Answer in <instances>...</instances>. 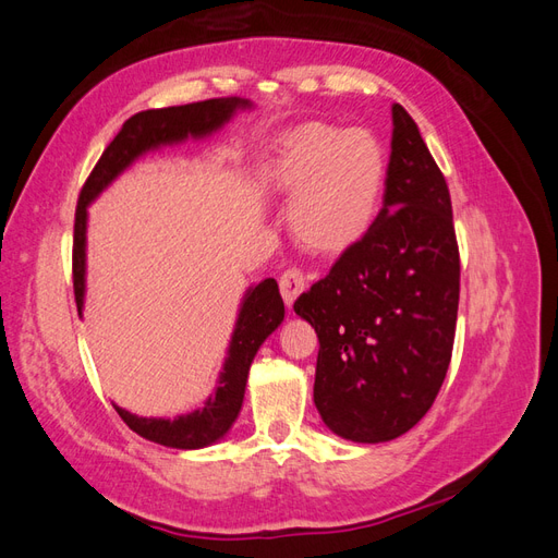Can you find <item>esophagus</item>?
Returning <instances> with one entry per match:
<instances>
[{
	"label": "esophagus",
	"mask_w": 558,
	"mask_h": 558,
	"mask_svg": "<svg viewBox=\"0 0 558 558\" xmlns=\"http://www.w3.org/2000/svg\"><path fill=\"white\" fill-rule=\"evenodd\" d=\"M279 289H281V295L286 300V305H293L295 298L307 289V277L305 272H302L300 267H289L283 269V275L279 277Z\"/></svg>",
	"instance_id": "34e87169"
}]
</instances>
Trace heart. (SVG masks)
Here are the masks:
<instances>
[{"label":"heart","instance_id":"obj_1","mask_svg":"<svg viewBox=\"0 0 558 558\" xmlns=\"http://www.w3.org/2000/svg\"><path fill=\"white\" fill-rule=\"evenodd\" d=\"M267 181L293 197L289 223L310 251L342 253L373 226L386 181V150L373 132L332 123L286 130Z\"/></svg>","mask_w":558,"mask_h":558}]
</instances>
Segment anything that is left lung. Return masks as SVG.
Instances as JSON below:
<instances>
[{
	"instance_id": "obj_1",
	"label": "left lung",
	"mask_w": 558,
	"mask_h": 558,
	"mask_svg": "<svg viewBox=\"0 0 558 558\" xmlns=\"http://www.w3.org/2000/svg\"><path fill=\"white\" fill-rule=\"evenodd\" d=\"M459 293L445 174L414 118L393 105L375 223L293 305L318 335L314 402L332 433L386 442L426 416L451 361Z\"/></svg>"
}]
</instances>
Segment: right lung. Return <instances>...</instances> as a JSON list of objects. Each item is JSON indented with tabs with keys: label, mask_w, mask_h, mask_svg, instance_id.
Wrapping results in <instances>:
<instances>
[{
	"label": "right lung",
	"mask_w": 558,
	"mask_h": 558,
	"mask_svg": "<svg viewBox=\"0 0 558 558\" xmlns=\"http://www.w3.org/2000/svg\"><path fill=\"white\" fill-rule=\"evenodd\" d=\"M248 107L246 99L240 97H221L205 99V102L167 107V109H148L130 116L123 123L121 132L105 148L102 158L93 167L76 202L74 216V246H72V279H74V300L81 314L83 307V275H86V207L88 202L121 174L125 167L140 158L144 150L156 148L160 144L181 142L185 137H205V134L221 128L234 109ZM283 320V300L279 295V286L275 279H265L256 289H251L244 298V305L234 328L228 359L223 373L218 377L214 396L191 414L177 418H144L134 416L121 408L125 424L146 440L158 442L174 449H197L216 442L223 437L232 421L238 418L248 367L260 344L267 340Z\"/></svg>",
	"instance_id": "right-lung-1"
}]
</instances>
